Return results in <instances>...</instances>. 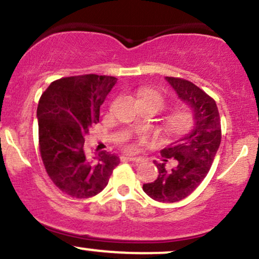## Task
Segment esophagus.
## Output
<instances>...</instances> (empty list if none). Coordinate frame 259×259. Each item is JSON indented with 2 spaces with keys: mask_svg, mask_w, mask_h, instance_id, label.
I'll return each mask as SVG.
<instances>
[{
  "mask_svg": "<svg viewBox=\"0 0 259 259\" xmlns=\"http://www.w3.org/2000/svg\"><path fill=\"white\" fill-rule=\"evenodd\" d=\"M126 159L132 160V162H135V163H140L144 160V158H141V157H134V156H132V154H127Z\"/></svg>",
  "mask_w": 259,
  "mask_h": 259,
  "instance_id": "esophagus-1",
  "label": "esophagus"
}]
</instances>
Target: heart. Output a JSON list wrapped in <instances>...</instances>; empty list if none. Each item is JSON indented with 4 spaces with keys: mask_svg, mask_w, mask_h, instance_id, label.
I'll use <instances>...</instances> for the list:
<instances>
[{
    "mask_svg": "<svg viewBox=\"0 0 259 259\" xmlns=\"http://www.w3.org/2000/svg\"><path fill=\"white\" fill-rule=\"evenodd\" d=\"M140 101H152L157 106H163V97L162 95L158 94L157 91L153 90H144L140 94ZM191 114L184 109H179V111L174 112L173 114L169 115L168 118V127L171 133L180 134L186 132L190 126H191Z\"/></svg>",
    "mask_w": 259,
    "mask_h": 259,
    "instance_id": "b5f03b06",
    "label": "heart"
}]
</instances>
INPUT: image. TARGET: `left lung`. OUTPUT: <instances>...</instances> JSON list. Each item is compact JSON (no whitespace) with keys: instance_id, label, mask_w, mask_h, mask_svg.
<instances>
[{"instance_id":"obj_1","label":"left lung","mask_w":259,"mask_h":259,"mask_svg":"<svg viewBox=\"0 0 259 259\" xmlns=\"http://www.w3.org/2000/svg\"><path fill=\"white\" fill-rule=\"evenodd\" d=\"M178 99L189 107L192 127L178 138L170 147L162 150L163 162H154L158 178L144 184L142 189L153 200L171 203L185 198L206 178L222 140L221 117L215 101L187 80L165 76ZM168 160L174 167L166 168Z\"/></svg>"}]
</instances>
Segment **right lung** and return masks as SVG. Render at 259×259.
I'll return each mask as SVG.
<instances>
[{
	"mask_svg": "<svg viewBox=\"0 0 259 259\" xmlns=\"http://www.w3.org/2000/svg\"><path fill=\"white\" fill-rule=\"evenodd\" d=\"M114 76H69L53 81L38 101V144L45 169L56 186L75 198L100 194L119 157L107 151L89 156L85 136L99 123L100 107L117 84Z\"/></svg>",
	"mask_w": 259,
	"mask_h": 259,
	"instance_id": "obj_1",
	"label": "right lung"
}]
</instances>
